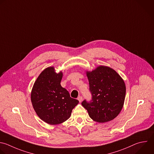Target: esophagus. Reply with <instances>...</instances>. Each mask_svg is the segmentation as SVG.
<instances>
[{
	"label": "esophagus",
	"instance_id": "obj_1",
	"mask_svg": "<svg viewBox=\"0 0 154 154\" xmlns=\"http://www.w3.org/2000/svg\"><path fill=\"white\" fill-rule=\"evenodd\" d=\"M77 100L79 101V102H82V100H83V98H82V97L79 96V97L77 98Z\"/></svg>",
	"mask_w": 154,
	"mask_h": 154
}]
</instances>
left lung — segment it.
<instances>
[{
    "instance_id": "1",
    "label": "left lung",
    "mask_w": 154,
    "mask_h": 154,
    "mask_svg": "<svg viewBox=\"0 0 154 154\" xmlns=\"http://www.w3.org/2000/svg\"><path fill=\"white\" fill-rule=\"evenodd\" d=\"M86 73L92 100H84L82 106L95 122L105 123L112 120L120 114L124 105V80L114 69L106 66H99Z\"/></svg>"
}]
</instances>
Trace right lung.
<instances>
[{"label":"right lung","instance_id":"1","mask_svg":"<svg viewBox=\"0 0 154 154\" xmlns=\"http://www.w3.org/2000/svg\"><path fill=\"white\" fill-rule=\"evenodd\" d=\"M62 77V71L56 72L54 66L46 68L34 82L31 93L32 105L37 115L51 125L67 120L79 103L61 86Z\"/></svg>","mask_w":154,"mask_h":154}]
</instances>
